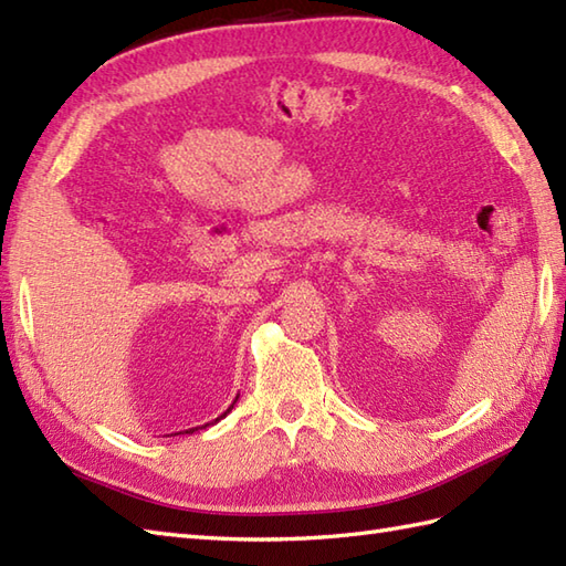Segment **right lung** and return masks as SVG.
<instances>
[{
    "mask_svg": "<svg viewBox=\"0 0 566 566\" xmlns=\"http://www.w3.org/2000/svg\"><path fill=\"white\" fill-rule=\"evenodd\" d=\"M235 401H238V396H235ZM235 401H233L231 406H228V408H226V413H231V408L235 406ZM226 413H223V416H219V418H216V420H211V423H203L201 428H207V426H213V423H219V420H221V418H226ZM195 430H199V428H189V430H182V432H195ZM177 436H179V432H177Z\"/></svg>",
    "mask_w": 566,
    "mask_h": 566,
    "instance_id": "obj_1",
    "label": "right lung"
}]
</instances>
